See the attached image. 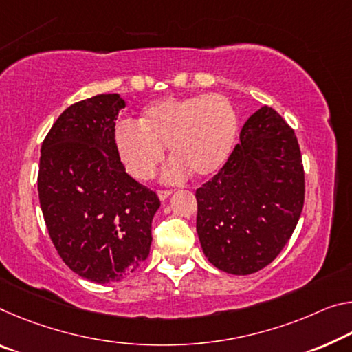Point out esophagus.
<instances>
[{
	"label": "esophagus",
	"mask_w": 352,
	"mask_h": 352,
	"mask_svg": "<svg viewBox=\"0 0 352 352\" xmlns=\"http://www.w3.org/2000/svg\"><path fill=\"white\" fill-rule=\"evenodd\" d=\"M156 194H158V197H160L161 200H166L167 197L170 196L172 191H169V189H160V191H156Z\"/></svg>",
	"instance_id": "obj_1"
}]
</instances>
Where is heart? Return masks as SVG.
<instances>
[{"instance_id":"obj_1","label":"heart","mask_w":352,"mask_h":352,"mask_svg":"<svg viewBox=\"0 0 352 352\" xmlns=\"http://www.w3.org/2000/svg\"><path fill=\"white\" fill-rule=\"evenodd\" d=\"M138 124L120 122L114 130L116 152L128 174L146 182L164 161L166 146L174 160L166 182L192 174L214 175L235 146L239 119L233 103L219 94L164 97L142 109Z\"/></svg>"}]
</instances>
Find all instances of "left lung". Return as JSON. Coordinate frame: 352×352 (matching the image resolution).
<instances>
[{"mask_svg": "<svg viewBox=\"0 0 352 352\" xmlns=\"http://www.w3.org/2000/svg\"><path fill=\"white\" fill-rule=\"evenodd\" d=\"M304 194L296 135L277 111L263 106L244 124L222 169L196 191L205 256L228 274L263 270L292 238Z\"/></svg>", "mask_w": 352, "mask_h": 352, "instance_id": "1", "label": "left lung"}]
</instances>
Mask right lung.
I'll return each instance as SVG.
<instances>
[{
	"mask_svg": "<svg viewBox=\"0 0 352 352\" xmlns=\"http://www.w3.org/2000/svg\"><path fill=\"white\" fill-rule=\"evenodd\" d=\"M119 94L67 108L42 142L38 200L64 263L97 283L119 282L141 266L152 244L160 199L125 172L114 146Z\"/></svg>",
	"mask_w": 352,
	"mask_h": 352,
	"instance_id": "obj_1",
	"label": "right lung"
}]
</instances>
